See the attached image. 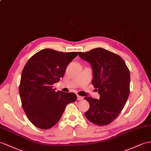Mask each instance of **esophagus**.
Here are the masks:
<instances>
[{
    "label": "esophagus",
    "mask_w": 151,
    "mask_h": 151,
    "mask_svg": "<svg viewBox=\"0 0 151 151\" xmlns=\"http://www.w3.org/2000/svg\"><path fill=\"white\" fill-rule=\"evenodd\" d=\"M83 97L80 96V95H78V101L83 100Z\"/></svg>",
    "instance_id": "esophagus-1"
}]
</instances>
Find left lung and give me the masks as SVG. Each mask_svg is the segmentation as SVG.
<instances>
[{"label": "left lung", "mask_w": 151, "mask_h": 151, "mask_svg": "<svg viewBox=\"0 0 151 151\" xmlns=\"http://www.w3.org/2000/svg\"><path fill=\"white\" fill-rule=\"evenodd\" d=\"M78 55L90 64L91 84L100 95L99 99L84 98L90 104L84 115L95 125H108L119 116L126 103L129 94V70L122 58L102 48L79 52Z\"/></svg>", "instance_id": "left-lung-1"}]
</instances>
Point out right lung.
I'll use <instances>...</instances> for the list:
<instances>
[{
	"label": "right lung",
	"instance_id": "right-lung-1",
	"mask_svg": "<svg viewBox=\"0 0 151 151\" xmlns=\"http://www.w3.org/2000/svg\"><path fill=\"white\" fill-rule=\"evenodd\" d=\"M76 52H62L45 49L29 59L21 75L20 99L30 122L42 129H48L60 120L66 106L76 101L73 93L55 91L52 85L63 78Z\"/></svg>",
	"mask_w": 151,
	"mask_h": 151
}]
</instances>
